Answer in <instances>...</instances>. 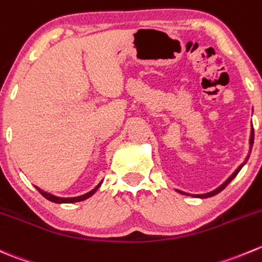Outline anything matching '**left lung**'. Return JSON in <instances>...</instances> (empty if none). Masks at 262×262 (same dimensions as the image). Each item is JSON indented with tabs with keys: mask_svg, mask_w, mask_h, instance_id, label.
Segmentation results:
<instances>
[{
	"mask_svg": "<svg viewBox=\"0 0 262 262\" xmlns=\"http://www.w3.org/2000/svg\"><path fill=\"white\" fill-rule=\"evenodd\" d=\"M252 144H253V128H252V132H251V137H250V154H251V149H252ZM250 154H248L247 159L245 160V162H243L242 165H239V166L237 167V170H235V171L233 172V174L230 175V177L228 178V179L225 180V182L223 183V184L220 185V187H217L216 189H214V190H212V192L205 193V194H194V197H200V199H207V197H212V195H215V194H217V193H219V192H222V190L224 189V188L227 187V185L229 184V183L232 182V180L234 179L235 177H237V174H238V172H239V170L242 169V167H243V165H245L246 162H247L248 157H250ZM178 192H179V193H182V194H188V193H185V192H182V190H178Z\"/></svg>",
	"mask_w": 262,
	"mask_h": 262,
	"instance_id": "obj_1",
	"label": "left lung"
}]
</instances>
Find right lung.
<instances>
[{"label":"right lung","mask_w":262,"mask_h":262,"mask_svg":"<svg viewBox=\"0 0 262 262\" xmlns=\"http://www.w3.org/2000/svg\"><path fill=\"white\" fill-rule=\"evenodd\" d=\"M100 185H101V183H100V184L97 185V187L95 188V189H92V190H91V192L85 193V194H83V195H78V197H73V199H61V197H56V195H53V194H50V193H47V192H45V190L39 189V188H38V187H35V188H37V189H38V192H39L40 194H42L43 197H45V199H47L48 201H51V202H55V204H73V202H79V201H84V200L90 199L91 195H92L93 193H95L96 190L98 189V188H100Z\"/></svg>","instance_id":"add662e5"}]
</instances>
